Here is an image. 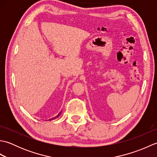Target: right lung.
I'll list each match as a JSON object with an SVG mask.
<instances>
[{
	"label": "right lung",
	"instance_id": "right-lung-1",
	"mask_svg": "<svg viewBox=\"0 0 157 157\" xmlns=\"http://www.w3.org/2000/svg\"><path fill=\"white\" fill-rule=\"evenodd\" d=\"M61 112H60L59 113V114L57 115H56V116H55V117H52V118H51V119H48L47 120V121H51V120H53V119H56V118H57L60 115H61Z\"/></svg>",
	"mask_w": 157,
	"mask_h": 157
}]
</instances>
